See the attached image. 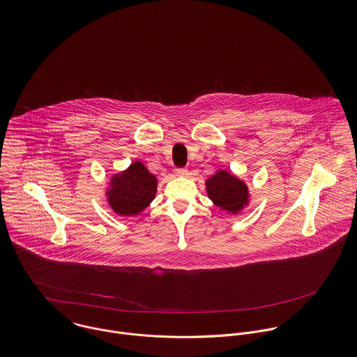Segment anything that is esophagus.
Returning <instances> with one entry per match:
<instances>
[{
  "mask_svg": "<svg viewBox=\"0 0 357 357\" xmlns=\"http://www.w3.org/2000/svg\"><path fill=\"white\" fill-rule=\"evenodd\" d=\"M175 174H176L178 176H185V175H188V169H186V168H176V169H175Z\"/></svg>",
  "mask_w": 357,
  "mask_h": 357,
  "instance_id": "esophagus-1",
  "label": "esophagus"
}]
</instances>
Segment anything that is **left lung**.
Listing matches in <instances>:
<instances>
[{"mask_svg":"<svg viewBox=\"0 0 357 357\" xmlns=\"http://www.w3.org/2000/svg\"><path fill=\"white\" fill-rule=\"evenodd\" d=\"M207 195L216 207L230 214L240 213L250 200L247 185L226 169L216 171L206 182Z\"/></svg>","mask_w":357,"mask_h":357,"instance_id":"1","label":"left lung"}]
</instances>
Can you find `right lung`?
Returning <instances> with one entry per match:
<instances>
[{
    "instance_id": "obj_1",
    "label": "right lung",
    "mask_w": 357,
    "mask_h": 357,
    "mask_svg": "<svg viewBox=\"0 0 357 357\" xmlns=\"http://www.w3.org/2000/svg\"><path fill=\"white\" fill-rule=\"evenodd\" d=\"M155 192L157 178L141 161H135L112 178L106 196L116 214L132 216L142 213L155 197Z\"/></svg>"
}]
</instances>
